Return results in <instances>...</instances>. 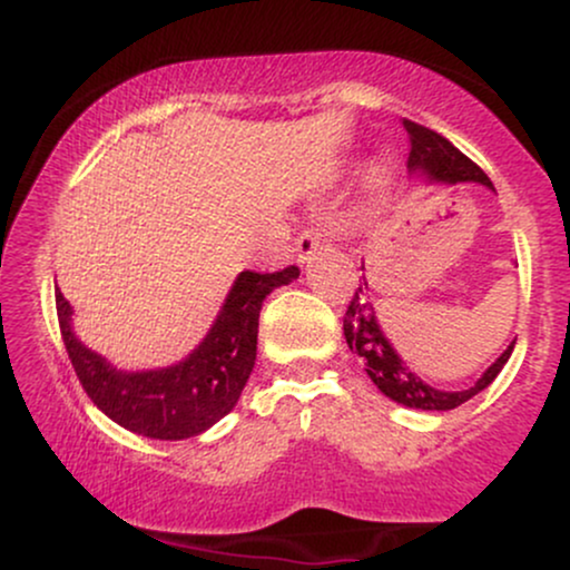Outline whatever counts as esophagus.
<instances>
[{"mask_svg": "<svg viewBox=\"0 0 570 570\" xmlns=\"http://www.w3.org/2000/svg\"><path fill=\"white\" fill-rule=\"evenodd\" d=\"M324 246H326V240H324L318 233H313V230L299 233V238L294 240V252H297V263H299V265H307L313 257H316L318 252H322Z\"/></svg>", "mask_w": 570, "mask_h": 570, "instance_id": "obj_1", "label": "esophagus"}]
</instances>
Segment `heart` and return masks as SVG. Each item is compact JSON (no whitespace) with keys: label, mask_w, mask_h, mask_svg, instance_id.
Here are the masks:
<instances>
[{"label":"heart","mask_w":570,"mask_h":570,"mask_svg":"<svg viewBox=\"0 0 570 570\" xmlns=\"http://www.w3.org/2000/svg\"><path fill=\"white\" fill-rule=\"evenodd\" d=\"M372 179H375V181H377V185H381V181L385 179V171H383V166H377V168H375V171H372Z\"/></svg>","instance_id":"obj_1"}]
</instances>
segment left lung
Listing matches in <instances>:
<instances>
[{
	"instance_id": "obj_1",
	"label": "left lung",
	"mask_w": 570,
	"mask_h": 570,
	"mask_svg": "<svg viewBox=\"0 0 570 570\" xmlns=\"http://www.w3.org/2000/svg\"><path fill=\"white\" fill-rule=\"evenodd\" d=\"M404 130L410 136V171L415 179H421L423 185H461V181H474L493 189L490 179L482 174V168L476 166L450 144L444 136L434 134V130L417 126V122L404 120ZM495 193V189H493ZM343 335L345 343L353 353L367 362V375L370 381L381 389L383 396H389L391 402L404 404L410 410H455L458 404L469 402V399L485 391L490 383L499 377L503 364L509 362L514 351V340L507 345V351L495 358L490 367L476 377L474 385L461 391H442L434 389L423 381L417 372H412L404 358L399 356L391 340L385 337L381 322H377L375 305L370 303V286L364 281V286H358V292L353 294L348 311L343 318Z\"/></svg>"
}]
</instances>
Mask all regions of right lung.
Segmentation results:
<instances>
[{"label": "right lung", "mask_w": 570, "mask_h": 570, "mask_svg": "<svg viewBox=\"0 0 570 570\" xmlns=\"http://www.w3.org/2000/svg\"><path fill=\"white\" fill-rule=\"evenodd\" d=\"M297 267L281 273H238L208 332L179 362L155 370H117L75 335L69 299L56 292L58 324L85 394L117 426L149 440H189L208 431L238 404L257 362L259 311Z\"/></svg>", "instance_id": "1"}]
</instances>
